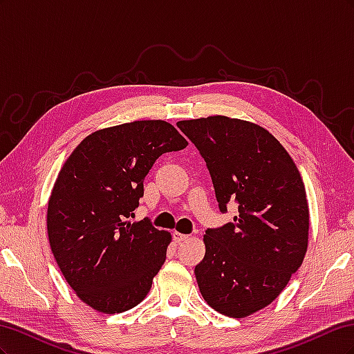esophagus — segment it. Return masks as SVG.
Returning <instances> with one entry per match:
<instances>
[{"instance_id":"obj_1","label":"esophagus","mask_w":354,"mask_h":354,"mask_svg":"<svg viewBox=\"0 0 354 354\" xmlns=\"http://www.w3.org/2000/svg\"><path fill=\"white\" fill-rule=\"evenodd\" d=\"M173 236H174L176 242H183V241H186L189 238L187 234H183V233H180V232H174Z\"/></svg>"}]
</instances>
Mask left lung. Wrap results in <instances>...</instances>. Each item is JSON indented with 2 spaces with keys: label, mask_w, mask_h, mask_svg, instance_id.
Listing matches in <instances>:
<instances>
[{
  "label": "left lung",
  "mask_w": 354,
  "mask_h": 354,
  "mask_svg": "<svg viewBox=\"0 0 354 354\" xmlns=\"http://www.w3.org/2000/svg\"><path fill=\"white\" fill-rule=\"evenodd\" d=\"M177 127L207 162L221 212L238 216L203 234L195 267L203 299L241 319L269 306L301 266L308 243V203L292 158L263 127L223 115Z\"/></svg>",
  "instance_id": "obj_1"
}]
</instances>
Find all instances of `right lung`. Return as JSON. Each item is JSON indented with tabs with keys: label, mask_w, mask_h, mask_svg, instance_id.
Masks as SVG:
<instances>
[{
	"label": "right lung",
	"mask_w": 354,
	"mask_h": 354,
	"mask_svg": "<svg viewBox=\"0 0 354 354\" xmlns=\"http://www.w3.org/2000/svg\"><path fill=\"white\" fill-rule=\"evenodd\" d=\"M186 146L165 121H134L91 133L63 164L48 199V241L69 286L97 312H127L151 291L171 234L128 218L155 160Z\"/></svg>",
	"instance_id": "add662e5"
}]
</instances>
